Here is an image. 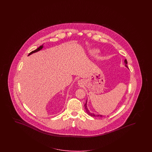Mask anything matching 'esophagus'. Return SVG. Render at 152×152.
Instances as JSON below:
<instances>
[{
  "mask_svg": "<svg viewBox=\"0 0 152 152\" xmlns=\"http://www.w3.org/2000/svg\"><path fill=\"white\" fill-rule=\"evenodd\" d=\"M83 81L82 80H79L78 81V85H83Z\"/></svg>",
  "mask_w": 152,
  "mask_h": 152,
  "instance_id": "esophagus-1",
  "label": "esophagus"
}]
</instances>
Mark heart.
<instances>
[{
  "instance_id": "obj_1",
  "label": "heart",
  "mask_w": 152,
  "mask_h": 152,
  "mask_svg": "<svg viewBox=\"0 0 152 152\" xmlns=\"http://www.w3.org/2000/svg\"><path fill=\"white\" fill-rule=\"evenodd\" d=\"M97 52H98V51H97L96 50H91L90 51V53H91V54H92V55L96 54Z\"/></svg>"
}]
</instances>
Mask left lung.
<instances>
[{"mask_svg":"<svg viewBox=\"0 0 152 152\" xmlns=\"http://www.w3.org/2000/svg\"><path fill=\"white\" fill-rule=\"evenodd\" d=\"M124 62L125 67L128 68V66H127L128 62H127V60H125ZM85 110L86 111V113H88V115H90V116H94V117H95V116H97V117H99V116L102 117V116H103L102 115H100V114H94V113H91V112L89 111V110L88 109V106H87V100H86V104H85Z\"/></svg>","mask_w":152,"mask_h":152,"instance_id":"8db88e82","label":"left lung"}]
</instances>
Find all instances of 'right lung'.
<instances>
[{
    "mask_svg": "<svg viewBox=\"0 0 152 152\" xmlns=\"http://www.w3.org/2000/svg\"><path fill=\"white\" fill-rule=\"evenodd\" d=\"M43 45H42V46H39L38 48H37L36 50H35L34 51H33L31 52H30L29 53V55H28V56L31 55H32V54H33V53H36V52H38V51H40L41 50H42V48H43Z\"/></svg>",
    "mask_w": 152,
    "mask_h": 152,
    "instance_id": "right-lung-1",
    "label": "right lung"
}]
</instances>
